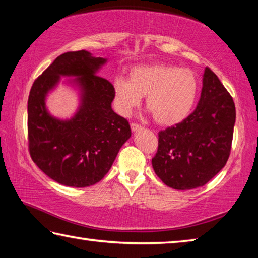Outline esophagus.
<instances>
[{"mask_svg": "<svg viewBox=\"0 0 258 258\" xmlns=\"http://www.w3.org/2000/svg\"><path fill=\"white\" fill-rule=\"evenodd\" d=\"M131 130H132V132L135 133V132H139V131L143 130V127L141 125H138V124H131Z\"/></svg>", "mask_w": 258, "mask_h": 258, "instance_id": "34e87169", "label": "esophagus"}]
</instances>
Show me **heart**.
<instances>
[{
  "label": "heart",
  "mask_w": 258,
  "mask_h": 258,
  "mask_svg": "<svg viewBox=\"0 0 258 258\" xmlns=\"http://www.w3.org/2000/svg\"><path fill=\"white\" fill-rule=\"evenodd\" d=\"M198 78L187 68L172 64H140L131 69L128 80L118 76L112 83L113 106L127 117L146 97V106L157 124L176 125L187 118L198 95Z\"/></svg>",
  "instance_id": "heart-1"
}]
</instances>
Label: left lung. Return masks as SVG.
I'll list each match as a JSON object with an SVG mask.
<instances>
[{
	"mask_svg": "<svg viewBox=\"0 0 258 258\" xmlns=\"http://www.w3.org/2000/svg\"><path fill=\"white\" fill-rule=\"evenodd\" d=\"M235 107L218 77L205 68L197 108L180 124L158 134L152 168L166 185L176 190L203 186L229 159Z\"/></svg>",
	"mask_w": 258,
	"mask_h": 258,
	"instance_id": "left-lung-1",
	"label": "left lung"
}]
</instances>
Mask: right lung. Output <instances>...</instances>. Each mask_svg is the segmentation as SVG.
I'll use <instances>...</instances> for the list:
<instances>
[{
	"instance_id": "right-lung-1",
	"label": "right lung",
	"mask_w": 258,
	"mask_h": 258,
	"mask_svg": "<svg viewBox=\"0 0 258 258\" xmlns=\"http://www.w3.org/2000/svg\"><path fill=\"white\" fill-rule=\"evenodd\" d=\"M108 62L82 50L58 56L34 82L28 98V141L32 159L60 184L85 187L101 181L124 143L131 138L128 121L112 110V85L98 73ZM78 94L69 119L47 109L46 99L60 77Z\"/></svg>"
}]
</instances>
